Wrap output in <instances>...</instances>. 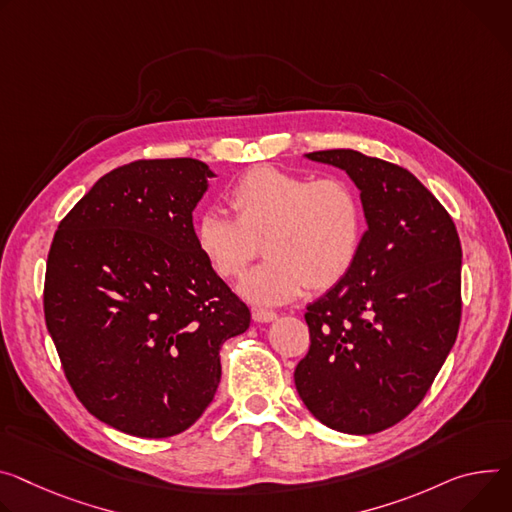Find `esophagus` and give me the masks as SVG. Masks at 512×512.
<instances>
[{"label":"esophagus","instance_id":"34e87169","mask_svg":"<svg viewBox=\"0 0 512 512\" xmlns=\"http://www.w3.org/2000/svg\"><path fill=\"white\" fill-rule=\"evenodd\" d=\"M253 318L257 322H271L277 318V312H273L269 308H253Z\"/></svg>","mask_w":512,"mask_h":512}]
</instances>
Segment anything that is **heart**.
Returning a JSON list of instances; mask_svg holds the SVG:
<instances>
[{
    "instance_id": "heart-1",
    "label": "heart",
    "mask_w": 512,
    "mask_h": 512,
    "mask_svg": "<svg viewBox=\"0 0 512 512\" xmlns=\"http://www.w3.org/2000/svg\"><path fill=\"white\" fill-rule=\"evenodd\" d=\"M232 212L210 208L194 226V241L222 280H237L255 259L267 261L241 284L251 302L282 304L308 288L339 284L355 267L365 239V208L355 185L339 175L312 177L259 165L226 192Z\"/></svg>"
}]
</instances>
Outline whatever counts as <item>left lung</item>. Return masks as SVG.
Returning a JSON list of instances; mask_svg holds the SVG:
<instances>
[{"label": "left lung", "instance_id": "left-lung-1", "mask_svg": "<svg viewBox=\"0 0 512 512\" xmlns=\"http://www.w3.org/2000/svg\"><path fill=\"white\" fill-rule=\"evenodd\" d=\"M306 157L349 173L367 230L349 275L306 308L310 347L294 371L296 390L329 429L380 433L421 404L455 343L457 228L400 165L351 149Z\"/></svg>", "mask_w": 512, "mask_h": 512}]
</instances>
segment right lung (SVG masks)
I'll use <instances>...</instances> for the list:
<instances>
[{"mask_svg":"<svg viewBox=\"0 0 512 512\" xmlns=\"http://www.w3.org/2000/svg\"><path fill=\"white\" fill-rule=\"evenodd\" d=\"M208 177L196 159L116 167L61 220L46 259L44 320L65 378L134 437L190 429L214 400L220 345L251 322L194 241Z\"/></svg>","mask_w":512,"mask_h":512,"instance_id":"obj_1","label":"right lung"}]
</instances>
